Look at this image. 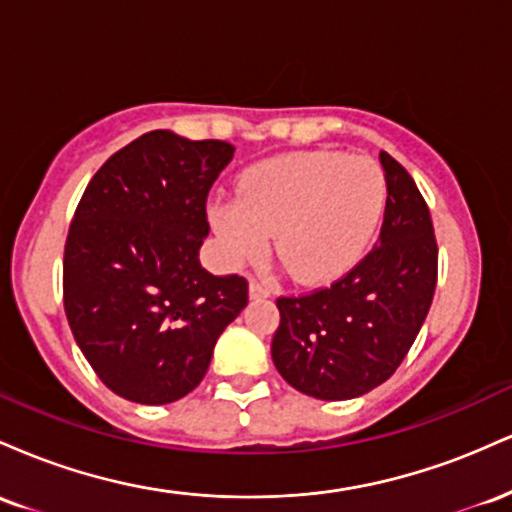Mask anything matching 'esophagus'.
<instances>
[{
	"mask_svg": "<svg viewBox=\"0 0 512 512\" xmlns=\"http://www.w3.org/2000/svg\"><path fill=\"white\" fill-rule=\"evenodd\" d=\"M272 293H274V289L267 284V281H257V279L250 281V296L252 298H269Z\"/></svg>",
	"mask_w": 512,
	"mask_h": 512,
	"instance_id": "34e87169",
	"label": "esophagus"
}]
</instances>
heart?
Returning a JSON list of instances; mask_svg holds the SVG:
<instances>
[{"label":"heart","mask_w":512,"mask_h":512,"mask_svg":"<svg viewBox=\"0 0 512 512\" xmlns=\"http://www.w3.org/2000/svg\"><path fill=\"white\" fill-rule=\"evenodd\" d=\"M385 199V173L370 156L301 151L250 168L238 199L211 204L209 219L228 260H257L274 236L286 272L320 284L361 260Z\"/></svg>","instance_id":"obj_1"}]
</instances>
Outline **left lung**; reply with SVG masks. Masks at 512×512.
<instances>
[{
  "instance_id": "8db88e82",
  "label": "left lung",
  "mask_w": 512,
  "mask_h": 512,
  "mask_svg": "<svg viewBox=\"0 0 512 512\" xmlns=\"http://www.w3.org/2000/svg\"><path fill=\"white\" fill-rule=\"evenodd\" d=\"M387 202L378 245L330 286L279 296L274 366L303 395L339 402L385 383L409 354L438 281L431 211L416 182L380 151Z\"/></svg>"
}]
</instances>
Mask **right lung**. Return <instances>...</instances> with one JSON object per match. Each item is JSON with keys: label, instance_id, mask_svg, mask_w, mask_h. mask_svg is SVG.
<instances>
[{"label": "right lung", "instance_id": "1", "mask_svg": "<svg viewBox=\"0 0 512 512\" xmlns=\"http://www.w3.org/2000/svg\"><path fill=\"white\" fill-rule=\"evenodd\" d=\"M233 151L154 129L110 156L76 204L64 313L103 385L129 402L195 390L219 334L248 305L245 276H216L197 260L209 190Z\"/></svg>", "mask_w": 512, "mask_h": 512}]
</instances>
